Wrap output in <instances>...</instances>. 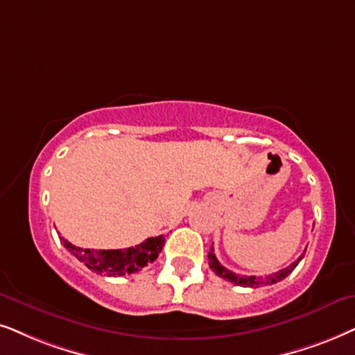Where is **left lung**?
Masks as SVG:
<instances>
[{
    "label": "left lung",
    "instance_id": "8db88e82",
    "mask_svg": "<svg viewBox=\"0 0 355 355\" xmlns=\"http://www.w3.org/2000/svg\"><path fill=\"white\" fill-rule=\"evenodd\" d=\"M304 252L300 255V257L295 260L293 263L288 267L282 268V270H278L275 273H272V275H267V277H254V275H239V273H234L231 270H227L226 267H223L221 263H219V260L216 259V255H214V249L211 248L209 254H208V259H209V267L211 270H213L214 273H216L218 277L224 278V280L231 282V284L234 285H239V286H250V288H257V286H262V285H272V284H277V282L284 280L285 277H288L291 272L295 270V267L298 266L300 260L303 259Z\"/></svg>",
    "mask_w": 355,
    "mask_h": 355
}]
</instances>
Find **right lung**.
Here are the masks:
<instances>
[{"label":"right lung","mask_w":355,"mask_h":355,"mask_svg":"<svg viewBox=\"0 0 355 355\" xmlns=\"http://www.w3.org/2000/svg\"><path fill=\"white\" fill-rule=\"evenodd\" d=\"M64 248L69 252L77 257L80 262H83L89 270L107 277H123L131 275L144 268L146 266L154 262L159 257L160 250L165 244L164 236L149 237L142 244L136 248L128 249H116V250H92L82 249L77 245L70 244L69 241L60 237Z\"/></svg>","instance_id":"add662e5"}]
</instances>
